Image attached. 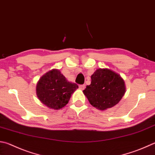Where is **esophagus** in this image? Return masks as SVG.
Listing matches in <instances>:
<instances>
[{
	"mask_svg": "<svg viewBox=\"0 0 155 155\" xmlns=\"http://www.w3.org/2000/svg\"><path fill=\"white\" fill-rule=\"evenodd\" d=\"M85 85H79V89L81 90L85 89Z\"/></svg>",
	"mask_w": 155,
	"mask_h": 155,
	"instance_id": "esophagus-1",
	"label": "esophagus"
}]
</instances>
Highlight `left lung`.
I'll use <instances>...</instances> for the list:
<instances>
[{
  "label": "left lung",
  "mask_w": 155,
  "mask_h": 155,
  "mask_svg": "<svg viewBox=\"0 0 155 155\" xmlns=\"http://www.w3.org/2000/svg\"><path fill=\"white\" fill-rule=\"evenodd\" d=\"M91 82L83 93L91 104L100 110L112 108L125 93V82L117 73L108 68H99L91 75Z\"/></svg>",
  "instance_id": "1"
}]
</instances>
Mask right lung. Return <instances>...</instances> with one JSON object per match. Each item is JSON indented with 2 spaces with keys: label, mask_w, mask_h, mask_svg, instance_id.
<instances>
[{
  "label": "right lung",
  "mask_w": 155,
  "mask_h": 155,
  "mask_svg": "<svg viewBox=\"0 0 155 155\" xmlns=\"http://www.w3.org/2000/svg\"><path fill=\"white\" fill-rule=\"evenodd\" d=\"M78 86L69 82L58 69L42 76L36 85V95L41 102L54 110H60L68 103L71 95Z\"/></svg>",
  "instance_id": "right-lung-1"
}]
</instances>
